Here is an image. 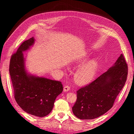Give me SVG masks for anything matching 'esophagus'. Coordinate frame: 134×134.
Returning <instances> with one entry per match:
<instances>
[{
    "instance_id": "obj_1",
    "label": "esophagus",
    "mask_w": 134,
    "mask_h": 134,
    "mask_svg": "<svg viewBox=\"0 0 134 134\" xmlns=\"http://www.w3.org/2000/svg\"><path fill=\"white\" fill-rule=\"evenodd\" d=\"M70 88L69 86H65L64 87V92H68V91H69L70 90Z\"/></svg>"
}]
</instances>
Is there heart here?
Masks as SVG:
<instances>
[{"mask_svg":"<svg viewBox=\"0 0 134 134\" xmlns=\"http://www.w3.org/2000/svg\"><path fill=\"white\" fill-rule=\"evenodd\" d=\"M81 61H78V62ZM98 69V62L96 60H92L81 66L75 72L74 80L76 83L83 85L87 84L94 78Z\"/></svg>","mask_w":134,"mask_h":134,"instance_id":"heart-1","label":"heart"}]
</instances>
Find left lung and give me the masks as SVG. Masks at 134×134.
<instances>
[{"label": "left lung", "mask_w": 134, "mask_h": 134, "mask_svg": "<svg viewBox=\"0 0 134 134\" xmlns=\"http://www.w3.org/2000/svg\"><path fill=\"white\" fill-rule=\"evenodd\" d=\"M128 68L121 54L113 65L87 86L76 92L72 111L81 120L96 119L110 109L127 79Z\"/></svg>", "instance_id": "8db88e82"}]
</instances>
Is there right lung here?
Listing matches in <instances>:
<instances>
[{"instance_id":"add662e5","label":"right lung","mask_w":134,"mask_h":134,"mask_svg":"<svg viewBox=\"0 0 134 134\" xmlns=\"http://www.w3.org/2000/svg\"><path fill=\"white\" fill-rule=\"evenodd\" d=\"M34 37L24 41L16 53L12 55L9 74L16 102L24 111L33 116L43 117L49 114L54 102L63 90L62 82L27 72L23 52L35 43Z\"/></svg>"}]
</instances>
